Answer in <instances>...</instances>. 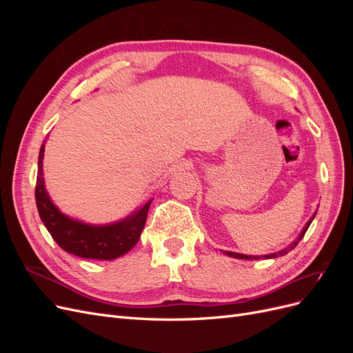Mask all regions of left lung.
<instances>
[{"instance_id":"left-lung-1","label":"left lung","mask_w":353,"mask_h":353,"mask_svg":"<svg viewBox=\"0 0 353 353\" xmlns=\"http://www.w3.org/2000/svg\"><path fill=\"white\" fill-rule=\"evenodd\" d=\"M315 216V215H314ZM314 216L311 218V221H307L306 222V225H305V228L302 230V232H301V236L297 237V240L296 241H293L290 245H288L287 249H284V250H281V252H279V253H272V254H265L263 258H266V259H271V258H276V256H283V254H285V253H288L290 250H293L296 245H297V243L301 241L302 239H303V236H305V232L307 231V228H309V225H311V222H312V219H314ZM228 256H231V258H236V259H259V256H249V254H241V253H236V252H225Z\"/></svg>"}]
</instances>
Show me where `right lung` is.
Returning a JSON list of instances; mask_svg holds the SVG:
<instances>
[{"label":"right lung","instance_id":"1","mask_svg":"<svg viewBox=\"0 0 353 353\" xmlns=\"http://www.w3.org/2000/svg\"><path fill=\"white\" fill-rule=\"evenodd\" d=\"M42 159H44V144L41 145L38 157L37 208L41 221L44 222L51 237L60 248L79 258L100 261H112L130 252L140 240L152 200L135 210L132 215L109 225H88L74 221L61 213L47 194L44 178H42Z\"/></svg>","mask_w":353,"mask_h":353}]
</instances>
